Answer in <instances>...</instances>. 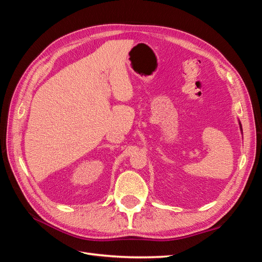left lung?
<instances>
[{
    "mask_svg": "<svg viewBox=\"0 0 262 262\" xmlns=\"http://www.w3.org/2000/svg\"><path fill=\"white\" fill-rule=\"evenodd\" d=\"M239 128H241V131L243 132V128H242V123L241 122H239Z\"/></svg>",
    "mask_w": 262,
    "mask_h": 262,
    "instance_id": "left-lung-1",
    "label": "left lung"
}]
</instances>
